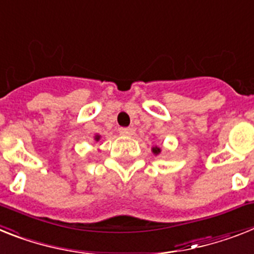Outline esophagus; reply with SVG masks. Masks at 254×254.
Segmentation results:
<instances>
[{"label": "esophagus", "mask_w": 254, "mask_h": 254, "mask_svg": "<svg viewBox=\"0 0 254 254\" xmlns=\"http://www.w3.org/2000/svg\"><path fill=\"white\" fill-rule=\"evenodd\" d=\"M119 133H120L121 135L131 136V135H134V129L133 127H120Z\"/></svg>", "instance_id": "34e87169"}]
</instances>
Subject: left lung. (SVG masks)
Segmentation results:
<instances>
[{
  "mask_svg": "<svg viewBox=\"0 0 254 254\" xmlns=\"http://www.w3.org/2000/svg\"><path fill=\"white\" fill-rule=\"evenodd\" d=\"M152 152H153L154 154H160L161 153V148L156 145V147H153V148H152Z\"/></svg>",
  "mask_w": 254,
  "mask_h": 254,
  "instance_id": "left-lung-1",
  "label": "left lung"
}]
</instances>
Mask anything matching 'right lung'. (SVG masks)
Returning a JSON list of instances; mask_svg holds the SVG:
<instances>
[{
	"label": "right lung",
	"mask_w": 254,
	"mask_h": 254,
	"mask_svg": "<svg viewBox=\"0 0 254 254\" xmlns=\"http://www.w3.org/2000/svg\"><path fill=\"white\" fill-rule=\"evenodd\" d=\"M100 138H101V135H96L94 136V140H96V142H98V140H100Z\"/></svg>",
	"instance_id": "right-lung-1"
}]
</instances>
